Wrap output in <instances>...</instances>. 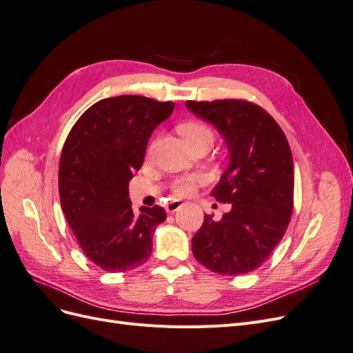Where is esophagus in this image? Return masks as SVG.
<instances>
[{"mask_svg": "<svg viewBox=\"0 0 353 353\" xmlns=\"http://www.w3.org/2000/svg\"><path fill=\"white\" fill-rule=\"evenodd\" d=\"M181 206H183V203H181L179 200H172V201L168 203L165 209H166L168 213H175Z\"/></svg>", "mask_w": 353, "mask_h": 353, "instance_id": "esophagus-1", "label": "esophagus"}]
</instances>
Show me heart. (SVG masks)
I'll use <instances>...</instances> for the list:
<instances>
[{
    "label": "heart",
    "instance_id": "obj_1",
    "mask_svg": "<svg viewBox=\"0 0 353 353\" xmlns=\"http://www.w3.org/2000/svg\"><path fill=\"white\" fill-rule=\"evenodd\" d=\"M178 131L184 137L187 144L197 140H210V141L213 140V132L210 128L199 121H190V122L181 123ZM203 183H205V175L203 174L200 172L185 174L174 181L172 190L178 196H188V194H193L196 188L200 187Z\"/></svg>",
    "mask_w": 353,
    "mask_h": 353
}]
</instances>
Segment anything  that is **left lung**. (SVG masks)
Instances as JSON below:
<instances>
[{
	"mask_svg": "<svg viewBox=\"0 0 353 353\" xmlns=\"http://www.w3.org/2000/svg\"><path fill=\"white\" fill-rule=\"evenodd\" d=\"M218 128L230 166L212 196L230 203L221 221L205 216L193 237L194 258L222 275L254 271L279 244L293 213L294 169L287 138L274 117L248 100L185 101Z\"/></svg>",
	"mask_w": 353,
	"mask_h": 353,
	"instance_id": "left-lung-1",
	"label": "left lung"
}]
</instances>
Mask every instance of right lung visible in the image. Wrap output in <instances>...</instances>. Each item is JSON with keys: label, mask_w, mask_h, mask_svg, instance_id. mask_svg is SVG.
Instances as JSON below:
<instances>
[{"label": "right lung", "mask_w": 353, "mask_h": 353, "mask_svg": "<svg viewBox=\"0 0 353 353\" xmlns=\"http://www.w3.org/2000/svg\"><path fill=\"white\" fill-rule=\"evenodd\" d=\"M175 104L119 95L92 104L72 126L59 166L61 209L87 258L105 272L141 266L152 254L163 208L135 213L128 185L154 128Z\"/></svg>", "instance_id": "1"}]
</instances>
